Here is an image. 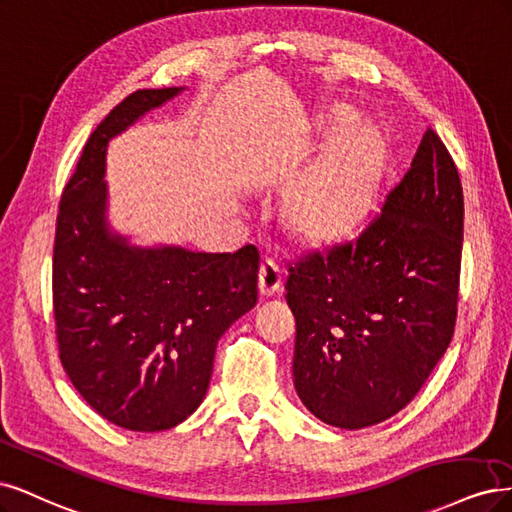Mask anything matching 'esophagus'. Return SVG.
Here are the masks:
<instances>
[{"label": "esophagus", "instance_id": "1", "mask_svg": "<svg viewBox=\"0 0 512 512\" xmlns=\"http://www.w3.org/2000/svg\"><path fill=\"white\" fill-rule=\"evenodd\" d=\"M280 283H283V270L278 268V263L270 257L261 261L259 268V291L261 295H272L280 289Z\"/></svg>", "mask_w": 512, "mask_h": 512}]
</instances>
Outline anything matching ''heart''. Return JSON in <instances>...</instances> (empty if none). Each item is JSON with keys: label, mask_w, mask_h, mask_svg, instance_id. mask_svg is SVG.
<instances>
[{"label": "heart", "mask_w": 512, "mask_h": 512, "mask_svg": "<svg viewBox=\"0 0 512 512\" xmlns=\"http://www.w3.org/2000/svg\"><path fill=\"white\" fill-rule=\"evenodd\" d=\"M381 166L383 144L372 127L344 131L289 189L285 217L293 232L317 244L353 234L372 208Z\"/></svg>", "instance_id": "b5f03b06"}]
</instances>
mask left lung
I'll use <instances>...</instances> for the list:
<instances>
[{
	"label": "left lung",
	"mask_w": 512,
	"mask_h": 512,
	"mask_svg": "<svg viewBox=\"0 0 512 512\" xmlns=\"http://www.w3.org/2000/svg\"><path fill=\"white\" fill-rule=\"evenodd\" d=\"M461 242V180L427 127L357 238L287 263L293 385L312 415L361 430L415 398L455 332Z\"/></svg>",
	"instance_id": "left-lung-1"
}]
</instances>
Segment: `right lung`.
Listing matches in <instances>:
<instances>
[{"label":"right lung","instance_id":"1","mask_svg":"<svg viewBox=\"0 0 512 512\" xmlns=\"http://www.w3.org/2000/svg\"><path fill=\"white\" fill-rule=\"evenodd\" d=\"M183 87L140 89L87 140L59 202L53 310L59 359L110 423L163 432L202 404L217 342L257 304L259 251L138 249L106 223V146Z\"/></svg>","mask_w":512,"mask_h":512}]
</instances>
